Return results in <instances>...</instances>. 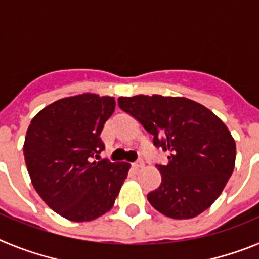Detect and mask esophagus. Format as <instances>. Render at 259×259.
Masks as SVG:
<instances>
[{"label": "esophagus", "instance_id": "34e87169", "mask_svg": "<svg viewBox=\"0 0 259 259\" xmlns=\"http://www.w3.org/2000/svg\"><path fill=\"white\" fill-rule=\"evenodd\" d=\"M132 166H134V168L139 170V168H143V167H144V162L143 161H137L136 163H134Z\"/></svg>", "mask_w": 259, "mask_h": 259}]
</instances>
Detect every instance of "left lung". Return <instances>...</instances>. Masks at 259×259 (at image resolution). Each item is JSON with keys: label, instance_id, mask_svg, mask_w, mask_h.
Listing matches in <instances>:
<instances>
[{"label": "left lung", "instance_id": "1", "mask_svg": "<svg viewBox=\"0 0 259 259\" xmlns=\"http://www.w3.org/2000/svg\"><path fill=\"white\" fill-rule=\"evenodd\" d=\"M119 107L168 153L157 164L161 185L148 194L155 210L172 219L194 218L221 196L235 168L236 143L211 110L185 97H119Z\"/></svg>", "mask_w": 259, "mask_h": 259}]
</instances>
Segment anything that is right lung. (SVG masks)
Wrapping results in <instances>:
<instances>
[{"label":"right lung","instance_id":"1","mask_svg":"<svg viewBox=\"0 0 259 259\" xmlns=\"http://www.w3.org/2000/svg\"><path fill=\"white\" fill-rule=\"evenodd\" d=\"M114 110V97L81 93L45 106L27 130L23 152L32 185L68 221L91 222L109 211L127 178V162H91L105 148L100 135Z\"/></svg>","mask_w":259,"mask_h":259}]
</instances>
